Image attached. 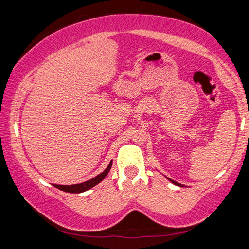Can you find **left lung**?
I'll use <instances>...</instances> for the list:
<instances>
[{
	"mask_svg": "<svg viewBox=\"0 0 249 249\" xmlns=\"http://www.w3.org/2000/svg\"><path fill=\"white\" fill-rule=\"evenodd\" d=\"M170 181H171V182H172V183H175V184H177V185H180V187H181V184H179L178 182H176V181H174V180H171V179H170Z\"/></svg>",
	"mask_w": 249,
	"mask_h": 249,
	"instance_id": "obj_1",
	"label": "left lung"
}]
</instances>
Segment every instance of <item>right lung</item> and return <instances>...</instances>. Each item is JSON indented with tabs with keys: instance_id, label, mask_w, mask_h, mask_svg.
Returning <instances> with one entry per match:
<instances>
[{
	"instance_id": "obj_1",
	"label": "right lung",
	"mask_w": 249,
	"mask_h": 249,
	"mask_svg": "<svg viewBox=\"0 0 249 249\" xmlns=\"http://www.w3.org/2000/svg\"><path fill=\"white\" fill-rule=\"evenodd\" d=\"M112 167V161L109 162V165L107 166V169H105L103 172H101L100 175H98L94 178H92L89 181H86V182H82V183H79V184H71V185H60V184H54V187L60 189V190L65 191V192H70V193H80V192H84L87 190H89V189L93 188L94 185L98 184L99 182H101L107 175L108 174L109 169H111Z\"/></svg>"
}]
</instances>
